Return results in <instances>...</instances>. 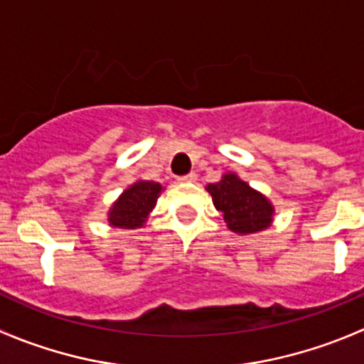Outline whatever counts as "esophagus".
I'll return each instance as SVG.
<instances>
[{
	"label": "esophagus",
	"instance_id": "esophagus-1",
	"mask_svg": "<svg viewBox=\"0 0 364 364\" xmlns=\"http://www.w3.org/2000/svg\"><path fill=\"white\" fill-rule=\"evenodd\" d=\"M196 179H197V174H196V172H188V174H185V176H179L178 181H181V183H188V181H196Z\"/></svg>",
	"mask_w": 364,
	"mask_h": 364
}]
</instances>
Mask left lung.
I'll list each match as a JSON object with an SVG mask.
<instances>
[{"mask_svg":"<svg viewBox=\"0 0 364 364\" xmlns=\"http://www.w3.org/2000/svg\"><path fill=\"white\" fill-rule=\"evenodd\" d=\"M213 197V204L222 211L224 220L231 231L240 235L261 231L272 222L274 208L267 197L250 188L235 174H225L222 181L206 186Z\"/></svg>","mask_w":364,"mask_h":364,"instance_id":"obj_1","label":"left lung"}]
</instances>
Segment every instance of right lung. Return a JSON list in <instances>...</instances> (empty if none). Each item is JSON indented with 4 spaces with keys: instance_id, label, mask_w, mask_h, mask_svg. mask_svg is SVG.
I'll return each instance as SVG.
<instances>
[{
    "instance_id": "add662e5",
    "label": "right lung",
    "mask_w": 364,
    "mask_h": 364,
    "mask_svg": "<svg viewBox=\"0 0 364 364\" xmlns=\"http://www.w3.org/2000/svg\"><path fill=\"white\" fill-rule=\"evenodd\" d=\"M161 192L160 183L139 181L129 186L114 208L110 210V224L122 229H135L146 222L147 215L156 204L158 193Z\"/></svg>"
}]
</instances>
